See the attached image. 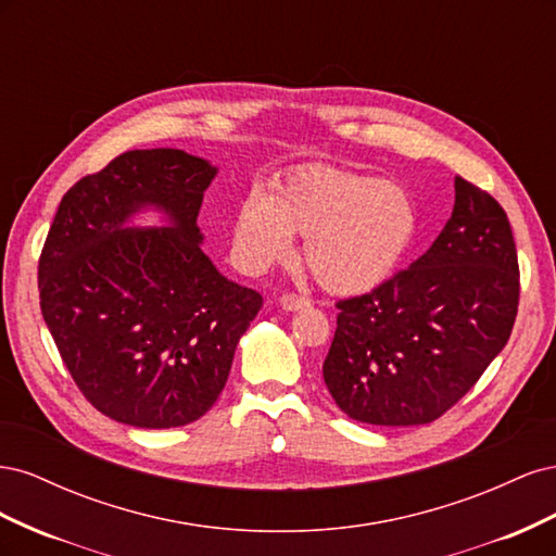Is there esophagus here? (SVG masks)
Returning a JSON list of instances; mask_svg holds the SVG:
<instances>
[{
	"label": "esophagus",
	"instance_id": "1",
	"mask_svg": "<svg viewBox=\"0 0 556 556\" xmlns=\"http://www.w3.org/2000/svg\"><path fill=\"white\" fill-rule=\"evenodd\" d=\"M278 304H280V308H282V311L292 313V311L308 308V306H311V301H308L306 296H299V294H282Z\"/></svg>",
	"mask_w": 556,
	"mask_h": 556
}]
</instances>
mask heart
<instances>
[{"mask_svg":"<svg viewBox=\"0 0 556 556\" xmlns=\"http://www.w3.org/2000/svg\"><path fill=\"white\" fill-rule=\"evenodd\" d=\"M415 199L394 182L313 164L285 174L271 194L250 192L233 213L239 260L260 268L292 255L304 241V264L329 294L357 296L390 280L415 245Z\"/></svg>","mask_w":556,"mask_h":556,"instance_id":"heart-1","label":"heart"}]
</instances>
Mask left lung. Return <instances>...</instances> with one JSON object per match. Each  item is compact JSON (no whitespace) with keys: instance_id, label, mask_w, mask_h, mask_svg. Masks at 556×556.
I'll list each match as a JSON object with an SVG mask.
<instances>
[{"instance_id":"obj_1","label":"left lung","mask_w":556,"mask_h":556,"mask_svg":"<svg viewBox=\"0 0 556 556\" xmlns=\"http://www.w3.org/2000/svg\"><path fill=\"white\" fill-rule=\"evenodd\" d=\"M517 301L506 211L457 178L450 220L425 255L374 292L339 301L327 390L357 422L429 425L506 348Z\"/></svg>"}]
</instances>
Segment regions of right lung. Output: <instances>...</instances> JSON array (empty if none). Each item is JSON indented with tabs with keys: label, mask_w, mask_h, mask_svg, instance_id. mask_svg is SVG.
I'll return each mask as SVG.
<instances>
[{
	"label": "right lung",
	"mask_w": 556,
	"mask_h": 556,
	"mask_svg": "<svg viewBox=\"0 0 556 556\" xmlns=\"http://www.w3.org/2000/svg\"><path fill=\"white\" fill-rule=\"evenodd\" d=\"M215 176L185 150H129L60 201L39 260L41 313L78 390L115 422L199 419L262 308L201 250L197 215ZM146 210L160 228L136 225Z\"/></svg>",
	"instance_id": "right-lung-1"
}]
</instances>
